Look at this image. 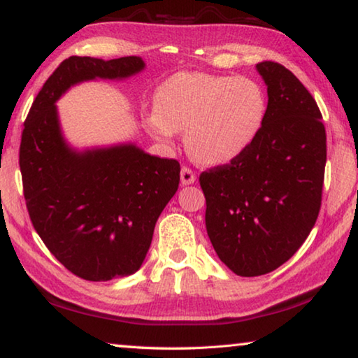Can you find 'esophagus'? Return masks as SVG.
Wrapping results in <instances>:
<instances>
[{
	"label": "esophagus",
	"mask_w": 358,
	"mask_h": 358,
	"mask_svg": "<svg viewBox=\"0 0 358 358\" xmlns=\"http://www.w3.org/2000/svg\"><path fill=\"white\" fill-rule=\"evenodd\" d=\"M180 175H181V183L183 185H192L194 181H196V172L186 166L181 167Z\"/></svg>",
	"instance_id": "1"
}]
</instances>
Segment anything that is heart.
Segmentation results:
<instances>
[{
  "label": "heart",
  "instance_id": "obj_1",
  "mask_svg": "<svg viewBox=\"0 0 358 358\" xmlns=\"http://www.w3.org/2000/svg\"><path fill=\"white\" fill-rule=\"evenodd\" d=\"M268 99L262 85L246 76L181 71L155 93V112L145 118L148 132L171 143L177 131L194 159L224 166L240 157L265 123Z\"/></svg>",
  "mask_w": 358,
  "mask_h": 358
}]
</instances>
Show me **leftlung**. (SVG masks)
Segmentation results:
<instances>
[{
  "mask_svg": "<svg viewBox=\"0 0 358 358\" xmlns=\"http://www.w3.org/2000/svg\"><path fill=\"white\" fill-rule=\"evenodd\" d=\"M257 71L268 93L262 129L237 159L199 177L211 245L240 276L270 273L305 243L322 203L327 161L311 93L280 63L262 62Z\"/></svg>",
  "mask_w": 358,
  "mask_h": 358,
  "instance_id": "1",
  "label": "left lung"
}]
</instances>
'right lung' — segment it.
<instances>
[{"mask_svg": "<svg viewBox=\"0 0 358 358\" xmlns=\"http://www.w3.org/2000/svg\"><path fill=\"white\" fill-rule=\"evenodd\" d=\"M138 57H69L53 71L23 123L19 164L29 220L71 273L108 281L136 273L161 211L178 189L180 162L134 145L76 153L59 132L55 101L90 78H123Z\"/></svg>", "mask_w": 358, "mask_h": 358, "instance_id": "add662e5", "label": "right lung"}]
</instances>
